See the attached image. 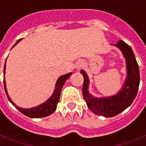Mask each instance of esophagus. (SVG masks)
Here are the masks:
<instances>
[{
    "instance_id": "esophagus-1",
    "label": "esophagus",
    "mask_w": 146,
    "mask_h": 146,
    "mask_svg": "<svg viewBox=\"0 0 146 146\" xmlns=\"http://www.w3.org/2000/svg\"><path fill=\"white\" fill-rule=\"evenodd\" d=\"M83 65H84V62L83 61H78L76 64V65H75V68L77 69H80L83 67Z\"/></svg>"
}]
</instances>
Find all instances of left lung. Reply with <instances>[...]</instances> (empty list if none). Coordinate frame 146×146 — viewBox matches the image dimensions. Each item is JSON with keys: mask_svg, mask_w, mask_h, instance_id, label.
Listing matches in <instances>:
<instances>
[{"mask_svg": "<svg viewBox=\"0 0 146 146\" xmlns=\"http://www.w3.org/2000/svg\"><path fill=\"white\" fill-rule=\"evenodd\" d=\"M114 45L122 52L127 71V77L122 88L116 95L107 98H95L91 95L89 92L88 75L84 70H81L84 77L82 94L87 106L94 113L106 117H114L131 105L137 96L140 83L139 67L131 47L123 40H119Z\"/></svg>", "mask_w": 146, "mask_h": 146, "instance_id": "left-lung-1", "label": "left lung"}]
</instances>
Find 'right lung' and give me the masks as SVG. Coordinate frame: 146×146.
<instances>
[{"label": "right lung", "mask_w": 146, "mask_h": 146, "mask_svg": "<svg viewBox=\"0 0 146 146\" xmlns=\"http://www.w3.org/2000/svg\"><path fill=\"white\" fill-rule=\"evenodd\" d=\"M21 40H18L16 44L13 45L15 46L16 44L18 43L19 41H21ZM5 63H6V60H5ZM5 73V67H4V75ZM72 75V73H67L65 75H62L60 76L57 81H56V86H55V90L53 94H52V96L48 98V100L44 103L40 104L37 106L33 107V108H30V109H23V108H20V107L17 106V105H15L14 103L13 102V101L11 100V98H9L8 92H7L6 89V83H5V77H4V88H5V91L6 93L7 98L9 99V101L14 106L17 110H18L21 113H23L24 115L27 116L29 117H31V118H40V117H47L49 116L50 114H52L54 111L56 110V106H57V103L59 102V99H60V94L61 89L65 84V81L69 78L70 76ZM5 77V76H4Z\"/></svg>", "instance_id": "1"}]
</instances>
